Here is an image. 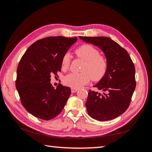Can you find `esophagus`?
I'll list each match as a JSON object with an SVG mask.
<instances>
[{
    "label": "esophagus",
    "instance_id": "esophagus-1",
    "mask_svg": "<svg viewBox=\"0 0 152 152\" xmlns=\"http://www.w3.org/2000/svg\"><path fill=\"white\" fill-rule=\"evenodd\" d=\"M78 91V89H75V88H71V92L72 93H76Z\"/></svg>",
    "mask_w": 152,
    "mask_h": 152
}]
</instances>
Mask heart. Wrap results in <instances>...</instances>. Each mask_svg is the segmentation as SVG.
I'll use <instances>...</instances> for the list:
<instances>
[{
    "label": "heart",
    "mask_w": 152,
    "mask_h": 152,
    "mask_svg": "<svg viewBox=\"0 0 152 152\" xmlns=\"http://www.w3.org/2000/svg\"><path fill=\"white\" fill-rule=\"evenodd\" d=\"M75 53L80 59L85 61L81 73L68 74L63 80L64 84L72 88L78 89L88 83L91 78L93 81L101 80L107 71L108 61L106 57L99 54L95 48L89 44H83L75 50ZM70 57L69 53L64 55L61 61V69H69Z\"/></svg>",
    "instance_id": "1"
}]
</instances>
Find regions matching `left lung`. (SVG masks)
Segmentation results:
<instances>
[{
  "label": "left lung",
  "instance_id": "8db88e82",
  "mask_svg": "<svg viewBox=\"0 0 152 152\" xmlns=\"http://www.w3.org/2000/svg\"><path fill=\"white\" fill-rule=\"evenodd\" d=\"M81 40L98 46L108 61L105 75L89 89L86 106L88 114L99 121H108L124 113L129 106L136 88L135 67L124 48L105 37H80Z\"/></svg>",
  "mask_w": 152,
  "mask_h": 152
}]
</instances>
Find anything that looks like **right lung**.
<instances>
[{
    "label": "right lung",
    "instance_id": "obj_1",
    "mask_svg": "<svg viewBox=\"0 0 152 152\" xmlns=\"http://www.w3.org/2000/svg\"><path fill=\"white\" fill-rule=\"evenodd\" d=\"M77 38L49 37L28 47L18 64L15 87L27 111L44 120H50L63 110L71 93L70 88L50 83L51 75L61 69L64 54Z\"/></svg>",
    "mask_w": 152,
    "mask_h": 152
}]
</instances>
